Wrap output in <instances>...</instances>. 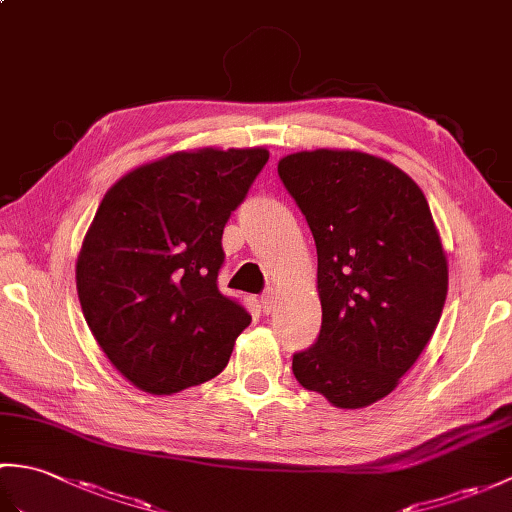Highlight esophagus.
Here are the masks:
<instances>
[{
  "mask_svg": "<svg viewBox=\"0 0 512 512\" xmlns=\"http://www.w3.org/2000/svg\"><path fill=\"white\" fill-rule=\"evenodd\" d=\"M275 303H277V292H275L273 288H268V290L264 292V295H262V308H264V312H266V314L273 312Z\"/></svg>",
  "mask_w": 512,
  "mask_h": 512,
  "instance_id": "1",
  "label": "esophagus"
}]
</instances>
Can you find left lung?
<instances>
[{
	"instance_id": "1",
	"label": "left lung",
	"mask_w": 512,
	"mask_h": 512,
	"mask_svg": "<svg viewBox=\"0 0 512 512\" xmlns=\"http://www.w3.org/2000/svg\"><path fill=\"white\" fill-rule=\"evenodd\" d=\"M317 244L321 332L292 372L339 409L385 398L436 332L447 255L427 198L405 171L354 149L279 160Z\"/></svg>"
}]
</instances>
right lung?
Listing matches in <instances>:
<instances>
[{"instance_id": "obj_1", "label": "right lung", "mask_w": 512, "mask_h": 512, "mask_svg": "<svg viewBox=\"0 0 512 512\" xmlns=\"http://www.w3.org/2000/svg\"><path fill=\"white\" fill-rule=\"evenodd\" d=\"M268 149L176 151L105 193L76 259V292L110 363L169 396L226 367L250 314L217 290L222 233Z\"/></svg>"}]
</instances>
